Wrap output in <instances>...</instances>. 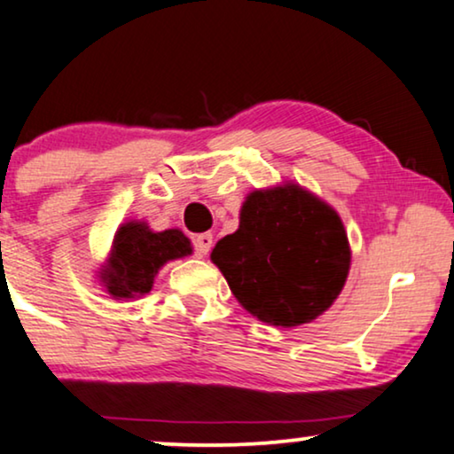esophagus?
Instances as JSON below:
<instances>
[{
    "instance_id": "esophagus-1",
    "label": "esophagus",
    "mask_w": 454,
    "mask_h": 454,
    "mask_svg": "<svg viewBox=\"0 0 454 454\" xmlns=\"http://www.w3.org/2000/svg\"><path fill=\"white\" fill-rule=\"evenodd\" d=\"M192 245H195V253L199 257H205L207 253L211 251V245H214V237H211L209 232L205 234H199V237L192 240Z\"/></svg>"
}]
</instances>
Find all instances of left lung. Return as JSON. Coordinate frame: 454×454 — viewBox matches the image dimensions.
<instances>
[{
  "instance_id": "obj_1",
  "label": "left lung",
  "mask_w": 454,
  "mask_h": 454,
  "mask_svg": "<svg viewBox=\"0 0 454 454\" xmlns=\"http://www.w3.org/2000/svg\"><path fill=\"white\" fill-rule=\"evenodd\" d=\"M211 262L251 316L293 328L334 303L348 276L350 247L340 215L286 183L247 197L239 231L217 240Z\"/></svg>"
}]
</instances>
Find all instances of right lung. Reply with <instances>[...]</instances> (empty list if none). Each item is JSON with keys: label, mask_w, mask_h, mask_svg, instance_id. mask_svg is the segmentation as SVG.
I'll return each mask as SVG.
<instances>
[{"label": "right lung", "mask_w": 454, "mask_h": 454, "mask_svg": "<svg viewBox=\"0 0 454 454\" xmlns=\"http://www.w3.org/2000/svg\"><path fill=\"white\" fill-rule=\"evenodd\" d=\"M191 253V240L178 228L153 232L145 222H126L114 237L110 257L99 271L101 282L118 301L143 297L161 265Z\"/></svg>", "instance_id": "obj_1"}]
</instances>
